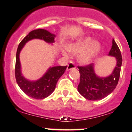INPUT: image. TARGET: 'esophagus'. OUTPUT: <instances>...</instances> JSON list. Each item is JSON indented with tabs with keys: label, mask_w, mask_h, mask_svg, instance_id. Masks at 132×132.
I'll return each mask as SVG.
<instances>
[{
	"label": "esophagus",
	"mask_w": 132,
	"mask_h": 132,
	"mask_svg": "<svg viewBox=\"0 0 132 132\" xmlns=\"http://www.w3.org/2000/svg\"><path fill=\"white\" fill-rule=\"evenodd\" d=\"M75 68H76V65L75 63H73L72 62H70V63H69V64L68 65L67 68H66V71H68L72 69H75Z\"/></svg>",
	"instance_id": "esophagus-1"
}]
</instances>
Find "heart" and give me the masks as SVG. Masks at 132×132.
Masks as SVG:
<instances>
[{
	"label": "heart",
	"mask_w": 132,
	"mask_h": 132,
	"mask_svg": "<svg viewBox=\"0 0 132 132\" xmlns=\"http://www.w3.org/2000/svg\"><path fill=\"white\" fill-rule=\"evenodd\" d=\"M101 43L99 41L93 40L91 37H86L76 42L68 44L66 49L73 55L78 56V61L82 65H89L94 61L101 50ZM63 54L68 56L66 51H62Z\"/></svg>",
	"instance_id": "b5f03b06"
}]
</instances>
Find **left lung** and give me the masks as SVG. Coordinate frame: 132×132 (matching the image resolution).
<instances>
[{
  "instance_id": "8db88e82",
  "label": "left lung",
  "mask_w": 132,
  "mask_h": 132,
  "mask_svg": "<svg viewBox=\"0 0 132 132\" xmlns=\"http://www.w3.org/2000/svg\"><path fill=\"white\" fill-rule=\"evenodd\" d=\"M108 56L115 57L117 64L110 75L100 77L95 74V65L92 64L84 67H78L80 73V82L78 92L86 99L98 101L105 98L116 89L119 82L122 57L119 46L112 40V46Z\"/></svg>"
}]
</instances>
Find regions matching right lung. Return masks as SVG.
Listing matches in <instances>:
<instances>
[{"label":"right lung","instance_id":"add662e5","mask_svg":"<svg viewBox=\"0 0 132 132\" xmlns=\"http://www.w3.org/2000/svg\"><path fill=\"white\" fill-rule=\"evenodd\" d=\"M54 34L44 29H37L30 31L24 38L18 46L16 54L15 72L16 82L22 91L30 97L36 99H43L49 96L54 91L57 82L64 74L67 66L50 67L42 78L36 81H30L22 75L20 53L25 45L33 39H40L46 43H54Z\"/></svg>","mask_w":132,"mask_h":132}]
</instances>
